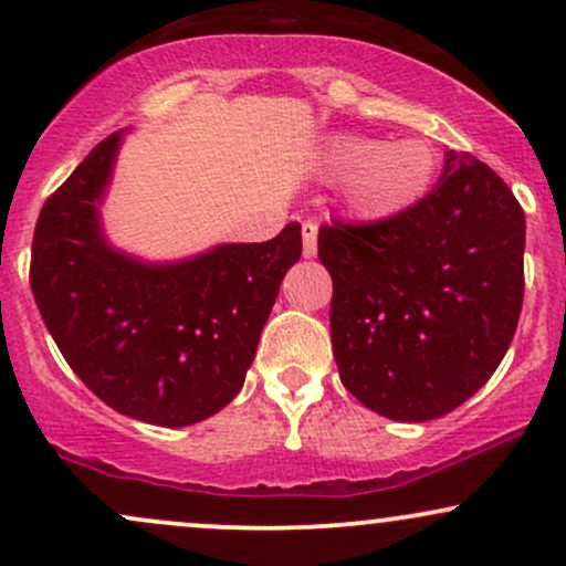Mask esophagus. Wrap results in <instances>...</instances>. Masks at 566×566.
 <instances>
[{
	"label": "esophagus",
	"mask_w": 566,
	"mask_h": 566,
	"mask_svg": "<svg viewBox=\"0 0 566 566\" xmlns=\"http://www.w3.org/2000/svg\"><path fill=\"white\" fill-rule=\"evenodd\" d=\"M303 255L305 258H314L316 255V237H319V226L305 220L303 223Z\"/></svg>",
	"instance_id": "esophagus-1"
}]
</instances>
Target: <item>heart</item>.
Returning a JSON list of instances; mask_svg holds the SVG:
<instances>
[{
	"label": "heart",
	"mask_w": 566,
	"mask_h": 566,
	"mask_svg": "<svg viewBox=\"0 0 566 566\" xmlns=\"http://www.w3.org/2000/svg\"><path fill=\"white\" fill-rule=\"evenodd\" d=\"M319 172L340 180L346 210L365 223H386L418 207L437 180L439 157L423 138L378 140L333 133L319 148Z\"/></svg>",
	"instance_id": "obj_1"
}]
</instances>
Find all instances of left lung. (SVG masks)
Here are the masks:
<instances>
[{"mask_svg": "<svg viewBox=\"0 0 566 566\" xmlns=\"http://www.w3.org/2000/svg\"><path fill=\"white\" fill-rule=\"evenodd\" d=\"M524 231L511 188L458 151H447L437 188L405 216L324 226L319 261L333 276L329 335L343 386L399 423L471 399L516 333Z\"/></svg>", "mask_w": 566, "mask_h": 566, "instance_id": "1", "label": "left lung"}]
</instances>
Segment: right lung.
<instances>
[{"label":"right lung","mask_w":566,"mask_h":566,"mask_svg":"<svg viewBox=\"0 0 566 566\" xmlns=\"http://www.w3.org/2000/svg\"><path fill=\"white\" fill-rule=\"evenodd\" d=\"M125 129L90 151L44 201L31 292L63 359L116 412L184 428L242 391L279 284L301 261V223L252 244H216L178 261L116 247L101 205Z\"/></svg>","instance_id":"right-lung-1"}]
</instances>
